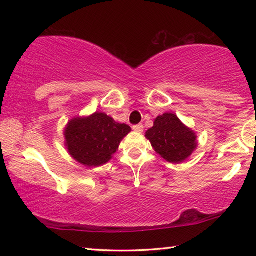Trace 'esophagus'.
Segmentation results:
<instances>
[{
    "label": "esophagus",
    "instance_id": "obj_1",
    "mask_svg": "<svg viewBox=\"0 0 256 256\" xmlns=\"http://www.w3.org/2000/svg\"><path fill=\"white\" fill-rule=\"evenodd\" d=\"M133 130H134V131H136V133H142V132H144V125H142V124L134 125Z\"/></svg>",
    "mask_w": 256,
    "mask_h": 256
}]
</instances>
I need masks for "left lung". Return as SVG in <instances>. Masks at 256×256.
<instances>
[{"label": "left lung", "instance_id": "1", "mask_svg": "<svg viewBox=\"0 0 256 256\" xmlns=\"http://www.w3.org/2000/svg\"><path fill=\"white\" fill-rule=\"evenodd\" d=\"M146 138L156 152L172 164L183 162L198 146L194 131L182 123L172 112L158 116L154 126L146 132Z\"/></svg>", "mask_w": 256, "mask_h": 256}]
</instances>
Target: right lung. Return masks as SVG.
Masks as SVG:
<instances>
[{"instance_id": "1", "label": "right lung", "mask_w": 256, "mask_h": 256, "mask_svg": "<svg viewBox=\"0 0 256 256\" xmlns=\"http://www.w3.org/2000/svg\"><path fill=\"white\" fill-rule=\"evenodd\" d=\"M130 132L128 125L96 112L88 118H72L64 130V136L73 159L86 167H99L110 162Z\"/></svg>"}]
</instances>
